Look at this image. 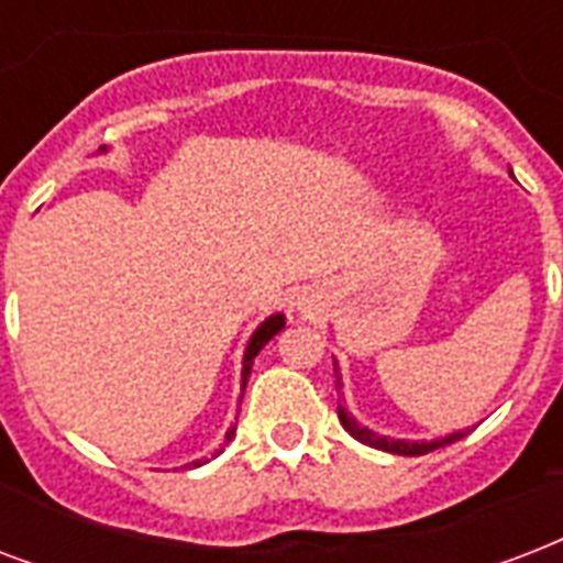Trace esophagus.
<instances>
[{
    "label": "esophagus",
    "instance_id": "esophagus-1",
    "mask_svg": "<svg viewBox=\"0 0 563 563\" xmlns=\"http://www.w3.org/2000/svg\"><path fill=\"white\" fill-rule=\"evenodd\" d=\"M291 307H298V310H300V307H303V303H300V300H295V303H291Z\"/></svg>",
    "mask_w": 563,
    "mask_h": 563
}]
</instances>
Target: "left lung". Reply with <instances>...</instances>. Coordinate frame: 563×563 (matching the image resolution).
Wrapping results in <instances>:
<instances>
[{
    "label": "left lung",
    "instance_id": "1",
    "mask_svg": "<svg viewBox=\"0 0 563 563\" xmlns=\"http://www.w3.org/2000/svg\"><path fill=\"white\" fill-rule=\"evenodd\" d=\"M336 363V360H333ZM336 368V386H342V377H339V366ZM339 422H342V428L349 431L354 440H360V443L372 445V449H380V452H393V454H424V452H434V449H440V445H449L454 443V440H463V437L470 434V431H454V434L449 437H437V440H396V437H386V434H377V431H372V428H366V424H360L354 416L349 413V407L339 405Z\"/></svg>",
    "mask_w": 563,
    "mask_h": 563
}]
</instances>
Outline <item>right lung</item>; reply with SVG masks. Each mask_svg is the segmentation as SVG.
I'll list each match as a JSON object with an SVG mask.
<instances>
[{"instance_id": "add662e5", "label": "right lung", "mask_w": 563, "mask_h": 563, "mask_svg": "<svg viewBox=\"0 0 563 563\" xmlns=\"http://www.w3.org/2000/svg\"><path fill=\"white\" fill-rule=\"evenodd\" d=\"M100 153H106V147H100ZM283 328H286V316H283V312H274V316H268V319H265L263 324H260V328L253 330L251 339H247V345H244V357H242V396H244V386H247V377H251L253 357H256V354H260V351L265 349V342L277 336V333H280ZM233 434H235V424H233V428H230V431H227L224 445L230 443V440H233ZM224 445H221V449H218V452H214V454L224 452ZM214 454H212V457H214ZM200 463H206V461H191V463H188V466H200Z\"/></svg>"}]
</instances>
